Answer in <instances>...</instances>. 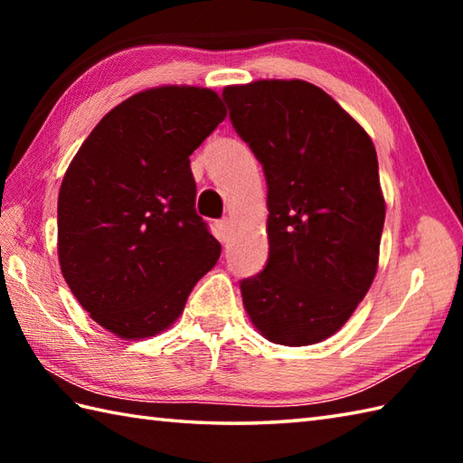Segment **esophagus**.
<instances>
[{"label":"esophagus","mask_w":463,"mask_h":463,"mask_svg":"<svg viewBox=\"0 0 463 463\" xmlns=\"http://www.w3.org/2000/svg\"><path fill=\"white\" fill-rule=\"evenodd\" d=\"M231 229H232V222H231V219H221V221H216V237H219V241H221V242H226V241H229Z\"/></svg>","instance_id":"34e87169"}]
</instances>
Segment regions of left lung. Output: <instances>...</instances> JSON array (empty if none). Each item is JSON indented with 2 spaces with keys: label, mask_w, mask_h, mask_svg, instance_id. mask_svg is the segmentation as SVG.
I'll list each match as a JSON object with an SVG mask.
<instances>
[{
  "label": "left lung",
  "mask_w": 463,
  "mask_h": 463,
  "mask_svg": "<svg viewBox=\"0 0 463 463\" xmlns=\"http://www.w3.org/2000/svg\"><path fill=\"white\" fill-rule=\"evenodd\" d=\"M222 99L269 189V260L241 280L244 308L274 344L326 340L376 277L386 204L373 143L307 81L231 85Z\"/></svg>",
  "instance_id": "obj_1"
}]
</instances>
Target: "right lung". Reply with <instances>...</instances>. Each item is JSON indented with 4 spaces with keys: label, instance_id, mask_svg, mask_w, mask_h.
<instances>
[{
    "label": "right lung",
    "instance_id": "right-lung-1",
    "mask_svg": "<svg viewBox=\"0 0 463 463\" xmlns=\"http://www.w3.org/2000/svg\"><path fill=\"white\" fill-rule=\"evenodd\" d=\"M224 117L211 90L155 87L107 113L69 165L59 264L81 307L117 336L169 328L221 257L194 209L189 156Z\"/></svg>",
    "mask_w": 463,
    "mask_h": 463
}]
</instances>
